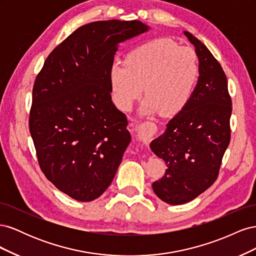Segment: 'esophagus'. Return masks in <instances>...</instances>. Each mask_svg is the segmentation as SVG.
Here are the masks:
<instances>
[{"label": "esophagus", "mask_w": 256, "mask_h": 256, "mask_svg": "<svg viewBox=\"0 0 256 256\" xmlns=\"http://www.w3.org/2000/svg\"><path fill=\"white\" fill-rule=\"evenodd\" d=\"M130 129L132 131H136L138 136L143 142L150 141V138L157 132V125L152 122H144L140 126H134V124L130 125Z\"/></svg>", "instance_id": "1"}]
</instances>
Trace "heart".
<instances>
[{"label":"heart","instance_id":"b5f03b06","mask_svg":"<svg viewBox=\"0 0 256 256\" xmlns=\"http://www.w3.org/2000/svg\"><path fill=\"white\" fill-rule=\"evenodd\" d=\"M200 74L196 53L170 38H157L131 49L125 62L109 69L112 98L120 110L131 109L144 92L141 112L174 116L188 106Z\"/></svg>","mask_w":256,"mask_h":256}]
</instances>
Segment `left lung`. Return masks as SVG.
I'll return each instance as SVG.
<instances>
[{
  "mask_svg": "<svg viewBox=\"0 0 256 256\" xmlns=\"http://www.w3.org/2000/svg\"><path fill=\"white\" fill-rule=\"evenodd\" d=\"M184 34L196 47L198 81L188 106L150 143L152 150L168 166L161 180L152 182V189L171 205L190 202L210 187L230 140L232 99L226 76L202 42L187 30Z\"/></svg>",
  "mask_w": 256,
  "mask_h": 256,
  "instance_id": "left-lung-1",
  "label": "left lung"
}]
</instances>
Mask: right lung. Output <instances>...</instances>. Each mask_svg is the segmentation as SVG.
I'll use <instances>...</instances> for the list:
<instances>
[{
    "instance_id": "add662e5",
    "label": "right lung",
    "mask_w": 256,
    "mask_h": 256,
    "mask_svg": "<svg viewBox=\"0 0 256 256\" xmlns=\"http://www.w3.org/2000/svg\"><path fill=\"white\" fill-rule=\"evenodd\" d=\"M148 30L138 20L85 24L49 54L38 72L28 127L42 173L80 202L109 187L130 143L112 102L109 69L118 44Z\"/></svg>"
}]
</instances>
